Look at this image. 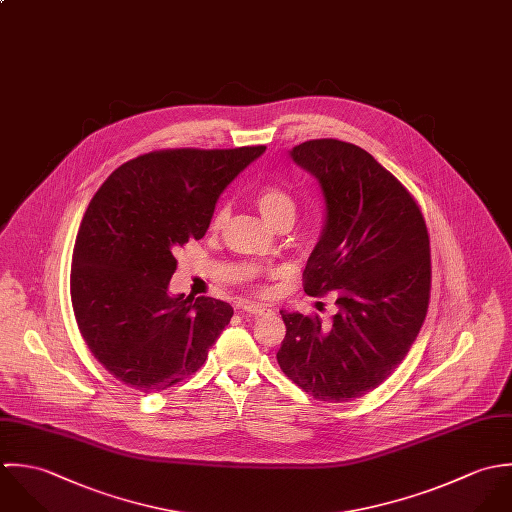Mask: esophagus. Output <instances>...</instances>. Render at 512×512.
Masks as SVG:
<instances>
[{
  "label": "esophagus",
  "mask_w": 512,
  "mask_h": 512,
  "mask_svg": "<svg viewBox=\"0 0 512 512\" xmlns=\"http://www.w3.org/2000/svg\"><path fill=\"white\" fill-rule=\"evenodd\" d=\"M243 310L249 312V314H255V316H261V314H269L273 308L267 307V305H259V303H245Z\"/></svg>",
  "instance_id": "esophagus-1"
}]
</instances>
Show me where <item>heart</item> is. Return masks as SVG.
<instances>
[{"mask_svg":"<svg viewBox=\"0 0 512 512\" xmlns=\"http://www.w3.org/2000/svg\"><path fill=\"white\" fill-rule=\"evenodd\" d=\"M255 204L261 211V215L265 217V221H269L271 225H275L281 219H295L297 204H295L293 196L277 184H267V186L259 188V192L255 194ZM227 219H229V209H227V205H221L215 211L211 225L215 229H219L227 223Z\"/></svg>","mask_w":512,"mask_h":512,"instance_id":"1","label":"heart"}]
</instances>
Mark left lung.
<instances>
[{"label":"left lung","mask_w":512,"mask_h":512,"mask_svg":"<svg viewBox=\"0 0 512 512\" xmlns=\"http://www.w3.org/2000/svg\"><path fill=\"white\" fill-rule=\"evenodd\" d=\"M322 190L326 219L305 267V293H334L330 322L285 312L277 362L320 402H348L402 364L425 320L429 235L408 190L356 144L320 138L291 150Z\"/></svg>","instance_id":"1"}]
</instances>
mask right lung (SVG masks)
<instances>
[{
	"label": "right lung",
	"mask_w": 512,
	"mask_h": 512,
	"mask_svg": "<svg viewBox=\"0 0 512 512\" xmlns=\"http://www.w3.org/2000/svg\"><path fill=\"white\" fill-rule=\"evenodd\" d=\"M265 146L172 148L114 170L81 221L71 301L93 356L122 384L162 392L196 374L233 308L172 297L176 251L202 239L221 192Z\"/></svg>",
	"instance_id": "1"
}]
</instances>
